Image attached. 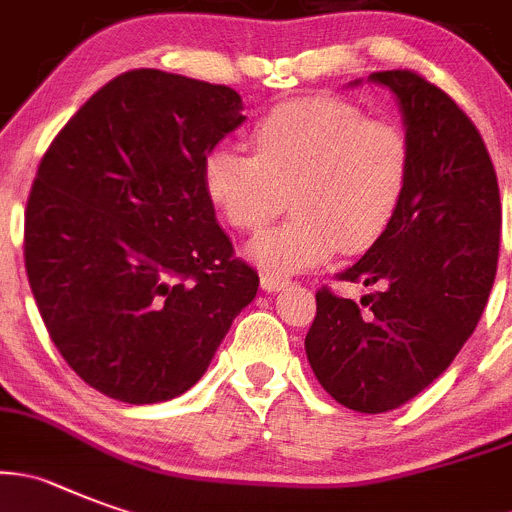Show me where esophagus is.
Returning a JSON list of instances; mask_svg holds the SVG:
<instances>
[{
  "mask_svg": "<svg viewBox=\"0 0 512 512\" xmlns=\"http://www.w3.org/2000/svg\"><path fill=\"white\" fill-rule=\"evenodd\" d=\"M284 287H289V281L281 279V276H271V274L261 276V289H264V292H281Z\"/></svg>",
  "mask_w": 512,
  "mask_h": 512,
  "instance_id": "esophagus-1",
  "label": "esophagus"
}]
</instances>
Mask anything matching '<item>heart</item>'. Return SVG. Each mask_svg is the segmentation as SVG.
Masks as SVG:
<instances>
[{"label":"heart","mask_w":512,"mask_h":512,"mask_svg":"<svg viewBox=\"0 0 512 512\" xmlns=\"http://www.w3.org/2000/svg\"><path fill=\"white\" fill-rule=\"evenodd\" d=\"M253 154L218 147L203 162V185L223 218L259 233L292 205L294 218L251 243L271 274L325 264L337 248L368 251L401 210L411 144L398 126L375 121L342 98L281 103L251 129Z\"/></svg>","instance_id":"heart-1"}]
</instances>
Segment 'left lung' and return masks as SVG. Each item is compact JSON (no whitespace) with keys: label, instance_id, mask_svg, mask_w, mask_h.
Wrapping results in <instances>:
<instances>
[{"label":"left lung","instance_id":"1","mask_svg":"<svg viewBox=\"0 0 512 512\" xmlns=\"http://www.w3.org/2000/svg\"><path fill=\"white\" fill-rule=\"evenodd\" d=\"M370 81L398 98L411 144L401 210L340 281L378 287L360 299L317 289L304 350L337 403L383 414L419 396L449 368L485 312L500 251V187L470 116L414 70Z\"/></svg>","mask_w":512,"mask_h":512}]
</instances>
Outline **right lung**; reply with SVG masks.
Wrapping results in <instances>:
<instances>
[{
  "instance_id": "right-lung-1",
  "label": "right lung",
  "mask_w": 512,
  "mask_h": 512,
  "mask_svg": "<svg viewBox=\"0 0 512 512\" xmlns=\"http://www.w3.org/2000/svg\"><path fill=\"white\" fill-rule=\"evenodd\" d=\"M228 86L116 75L42 154L25 269L65 363L103 396L157 403L200 381L259 289L215 223L203 162L243 124Z\"/></svg>"
}]
</instances>
